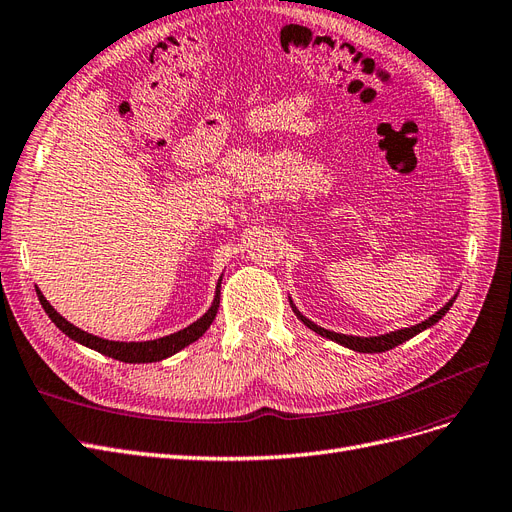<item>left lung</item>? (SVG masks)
Returning a JSON list of instances; mask_svg holds the SVG:
<instances>
[{
    "instance_id": "8db88e82",
    "label": "left lung",
    "mask_w": 512,
    "mask_h": 512,
    "mask_svg": "<svg viewBox=\"0 0 512 512\" xmlns=\"http://www.w3.org/2000/svg\"><path fill=\"white\" fill-rule=\"evenodd\" d=\"M455 298H457V295H453V298H451L447 304H444L440 310H436L434 315L427 317L425 321H421V323H417V325H410V327L395 329V332L381 334V336H346V334H338V332H329V329H325V327H321V325H317V323H312L310 319H306V317L302 315V312H300L298 308H295V304H293L291 298H289V304H291V308H293V312H295V317H298L308 329H312V332H317L319 336L334 340V342L346 346V349L357 351V353H385V351H389V349H395V346H398V344L410 340L412 336L421 334L423 329H430L432 325H436L444 315H447L449 308H451L453 302H455Z\"/></svg>"
}]
</instances>
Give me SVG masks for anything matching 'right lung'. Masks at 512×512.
I'll return each mask as SVG.
<instances>
[{
  "label": "right lung",
  "instance_id": "right-lung-1",
  "mask_svg": "<svg viewBox=\"0 0 512 512\" xmlns=\"http://www.w3.org/2000/svg\"><path fill=\"white\" fill-rule=\"evenodd\" d=\"M221 280H223V276L219 278L217 289H214V300H212L210 308L200 319L193 321L185 329H180V332H174L170 336H163L157 340H144V342H117V340H106L100 336H93V334L85 332V329L72 325L68 319H63L59 312L51 306V302L44 298L38 287H36V293H38V300H40L42 308L46 310V315L51 317V321L61 329V332L68 338H72L74 342H78L82 346H89V349L102 353L106 357L125 361V364H153V361H161V359H168V357L176 355L178 351H183L185 346H189L195 340H200L206 334V329L212 325L214 317H217V310H219Z\"/></svg>",
  "mask_w": 512,
  "mask_h": 512
}]
</instances>
